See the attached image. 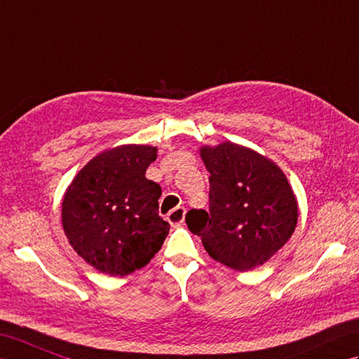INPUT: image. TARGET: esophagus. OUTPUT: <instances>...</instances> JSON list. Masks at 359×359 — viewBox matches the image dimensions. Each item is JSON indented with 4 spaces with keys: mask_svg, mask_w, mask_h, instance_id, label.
<instances>
[{
    "mask_svg": "<svg viewBox=\"0 0 359 359\" xmlns=\"http://www.w3.org/2000/svg\"><path fill=\"white\" fill-rule=\"evenodd\" d=\"M184 218H186L184 207H175V209L170 210V213L167 215V219H169V222L173 227L181 226L182 222H184Z\"/></svg>",
    "mask_w": 359,
    "mask_h": 359,
    "instance_id": "1",
    "label": "esophagus"
}]
</instances>
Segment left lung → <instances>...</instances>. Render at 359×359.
<instances>
[{
    "mask_svg": "<svg viewBox=\"0 0 359 359\" xmlns=\"http://www.w3.org/2000/svg\"><path fill=\"white\" fill-rule=\"evenodd\" d=\"M210 177L209 212L192 209L190 232L201 236L210 257L236 272L262 266L289 241L298 201L272 159L235 142L203 146Z\"/></svg>",
    "mask_w": 359,
    "mask_h": 359,
    "instance_id": "left-lung-1",
    "label": "left lung"
}]
</instances>
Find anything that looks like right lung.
Masks as SVG:
<instances>
[{"label": "right lung", "instance_id": "right-lung-1", "mask_svg": "<svg viewBox=\"0 0 359 359\" xmlns=\"http://www.w3.org/2000/svg\"><path fill=\"white\" fill-rule=\"evenodd\" d=\"M158 149L124 144L92 158L67 187L62 229L87 264L110 276L144 267L170 224L158 215L161 187L146 178Z\"/></svg>", "mask_w": 359, "mask_h": 359}]
</instances>
